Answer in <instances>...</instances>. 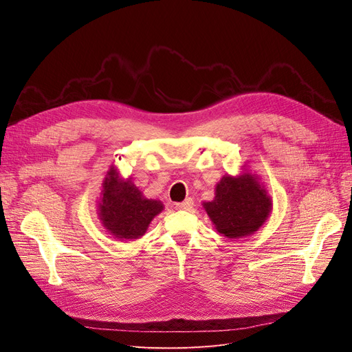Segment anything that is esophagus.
Wrapping results in <instances>:
<instances>
[{"instance_id": "34e87169", "label": "esophagus", "mask_w": 352, "mask_h": 352, "mask_svg": "<svg viewBox=\"0 0 352 352\" xmlns=\"http://www.w3.org/2000/svg\"><path fill=\"white\" fill-rule=\"evenodd\" d=\"M175 207H176V210H190L194 207V199L188 198L184 202H177V204H175Z\"/></svg>"}]
</instances>
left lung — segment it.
<instances>
[{
  "label": "left lung",
  "mask_w": 352,
  "mask_h": 352,
  "mask_svg": "<svg viewBox=\"0 0 352 352\" xmlns=\"http://www.w3.org/2000/svg\"><path fill=\"white\" fill-rule=\"evenodd\" d=\"M202 207L220 235L239 239L264 225L272 212V198L260 177L243 166L238 176H223L216 185L214 199L202 202Z\"/></svg>",
  "instance_id": "1"
}]
</instances>
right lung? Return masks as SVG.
I'll return each instance as SVG.
<instances>
[{
  "instance_id": "1",
  "label": "right lung",
  "mask_w": 352,
  "mask_h": 352,
  "mask_svg": "<svg viewBox=\"0 0 352 352\" xmlns=\"http://www.w3.org/2000/svg\"><path fill=\"white\" fill-rule=\"evenodd\" d=\"M164 210L162 201L146 198L132 177H122L110 166L101 184L98 217L116 239H138L145 235L153 219Z\"/></svg>"
}]
</instances>
